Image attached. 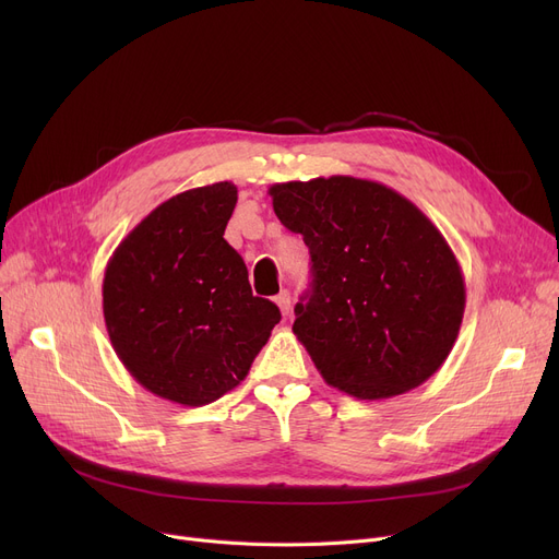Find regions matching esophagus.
I'll list each match as a JSON object with an SVG mask.
<instances>
[{
  "label": "esophagus",
  "mask_w": 559,
  "mask_h": 559,
  "mask_svg": "<svg viewBox=\"0 0 559 559\" xmlns=\"http://www.w3.org/2000/svg\"><path fill=\"white\" fill-rule=\"evenodd\" d=\"M274 301H276V306L281 308V312H283V314H287V312H289V304H292V299H289V292H287V289H283L281 295H276V299H274Z\"/></svg>",
  "instance_id": "obj_1"
}]
</instances>
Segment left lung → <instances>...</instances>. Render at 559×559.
I'll use <instances>...</instances> for the list:
<instances>
[{"label":"left lung","instance_id":"left-lung-1","mask_svg":"<svg viewBox=\"0 0 559 559\" xmlns=\"http://www.w3.org/2000/svg\"><path fill=\"white\" fill-rule=\"evenodd\" d=\"M270 194L310 249L312 287L292 331L321 378L360 401L426 383L451 354L466 301L444 235L413 201L356 176L274 183Z\"/></svg>","mask_w":559,"mask_h":559}]
</instances>
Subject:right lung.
Listing matches in <instances>:
<instances>
[{"mask_svg":"<svg viewBox=\"0 0 559 559\" xmlns=\"http://www.w3.org/2000/svg\"><path fill=\"white\" fill-rule=\"evenodd\" d=\"M238 203L228 181L186 190L146 215L112 251L104 319L117 358L171 403H213L247 378L281 321L253 297L224 230Z\"/></svg>","mask_w":559,"mask_h":559,"instance_id":"right-lung-1","label":"right lung"}]
</instances>
